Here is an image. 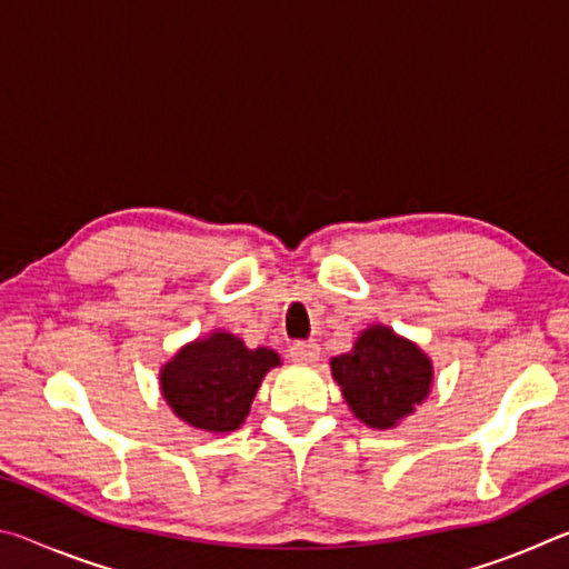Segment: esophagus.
<instances>
[{
    "label": "esophagus",
    "mask_w": 569,
    "mask_h": 569,
    "mask_svg": "<svg viewBox=\"0 0 569 569\" xmlns=\"http://www.w3.org/2000/svg\"><path fill=\"white\" fill-rule=\"evenodd\" d=\"M321 356V346L316 341H296L291 346V359L298 363H316Z\"/></svg>",
    "instance_id": "1"
}]
</instances>
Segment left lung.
Masks as SVG:
<instances>
[{
  "mask_svg": "<svg viewBox=\"0 0 569 569\" xmlns=\"http://www.w3.org/2000/svg\"><path fill=\"white\" fill-rule=\"evenodd\" d=\"M331 377L356 419L369 429H393L427 401L435 363L389 326L371 323L351 351L333 356Z\"/></svg>",
  "mask_w": 569,
  "mask_h": 569,
  "instance_id": "left-lung-1",
  "label": "left lung"
}]
</instances>
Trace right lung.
I'll use <instances>...</instances> for the list:
<instances>
[{"mask_svg": "<svg viewBox=\"0 0 569 569\" xmlns=\"http://www.w3.org/2000/svg\"><path fill=\"white\" fill-rule=\"evenodd\" d=\"M281 363L268 346L248 349L240 336L216 329L180 346L160 366V393L188 427L230 435L243 427L266 373Z\"/></svg>", "mask_w": 569, "mask_h": 569, "instance_id": "obj_1", "label": "right lung"}]
</instances>
